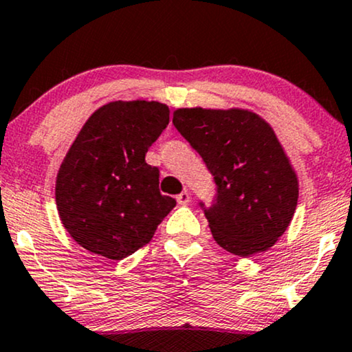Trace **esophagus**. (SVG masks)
Returning a JSON list of instances; mask_svg holds the SVG:
<instances>
[{
	"label": "esophagus",
	"mask_w": 352,
	"mask_h": 352,
	"mask_svg": "<svg viewBox=\"0 0 352 352\" xmlns=\"http://www.w3.org/2000/svg\"><path fill=\"white\" fill-rule=\"evenodd\" d=\"M177 201H179V205H182V206L188 205V203H190L188 192H182V193L177 195Z\"/></svg>",
	"instance_id": "34e87169"
}]
</instances>
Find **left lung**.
<instances>
[{
  "instance_id": "1",
  "label": "left lung",
  "mask_w": 352,
  "mask_h": 352,
  "mask_svg": "<svg viewBox=\"0 0 352 352\" xmlns=\"http://www.w3.org/2000/svg\"><path fill=\"white\" fill-rule=\"evenodd\" d=\"M172 122L213 173L218 195L205 217L214 241L239 257L272 248L298 201L297 172L272 126L241 108H179Z\"/></svg>"
}]
</instances>
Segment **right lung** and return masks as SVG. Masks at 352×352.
<instances>
[{"label": "right lung", "instance_id": "obj_1", "mask_svg": "<svg viewBox=\"0 0 352 352\" xmlns=\"http://www.w3.org/2000/svg\"><path fill=\"white\" fill-rule=\"evenodd\" d=\"M159 101H111L88 118L63 157L55 203L72 239L121 261L146 245L177 201L159 190L146 152L168 124Z\"/></svg>", "mask_w": 352, "mask_h": 352}]
</instances>
